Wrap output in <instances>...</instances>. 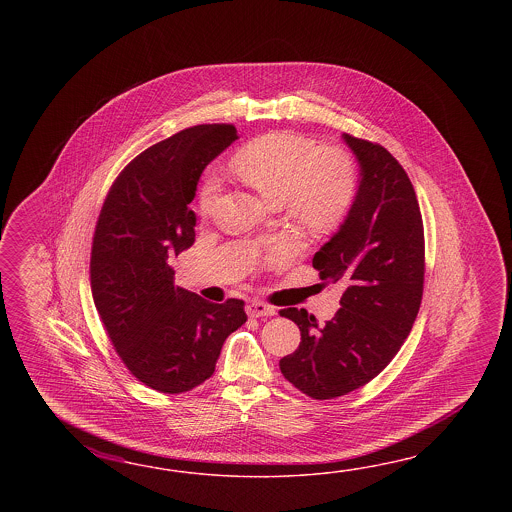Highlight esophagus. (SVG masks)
I'll list each match as a JSON object with an SVG mask.
<instances>
[{
    "mask_svg": "<svg viewBox=\"0 0 512 512\" xmlns=\"http://www.w3.org/2000/svg\"><path fill=\"white\" fill-rule=\"evenodd\" d=\"M247 315L252 318H261V316H272L276 315V309L269 304H263V302H252L247 305Z\"/></svg>",
    "mask_w": 512,
    "mask_h": 512,
    "instance_id": "esophagus-1",
    "label": "esophagus"
}]
</instances>
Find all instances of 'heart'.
Wrapping results in <instances>:
<instances>
[{"instance_id": "b5f03b06", "label": "heart", "mask_w": 512, "mask_h": 512, "mask_svg": "<svg viewBox=\"0 0 512 512\" xmlns=\"http://www.w3.org/2000/svg\"><path fill=\"white\" fill-rule=\"evenodd\" d=\"M230 175L256 190L265 203L285 205L294 227L309 236L331 234L346 221L357 183L348 157L340 150H316L302 135L280 131L247 144L229 163ZM219 188L208 179L199 192V212L208 216Z\"/></svg>"}]
</instances>
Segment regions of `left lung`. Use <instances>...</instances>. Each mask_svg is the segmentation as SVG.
Instances as JSON below:
<instances>
[{
  "mask_svg": "<svg viewBox=\"0 0 512 512\" xmlns=\"http://www.w3.org/2000/svg\"><path fill=\"white\" fill-rule=\"evenodd\" d=\"M342 137L359 161V190L313 258L322 280L346 285L340 309L324 326L305 309L280 311L302 333L280 370L318 401L357 390L392 362L412 331L425 282L423 218L403 166L381 144Z\"/></svg>",
  "mask_w": 512,
  "mask_h": 512,
  "instance_id": "1",
  "label": "left lung"
}]
</instances>
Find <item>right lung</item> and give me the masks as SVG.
Masks as SVG:
<instances>
[{"instance_id": "add662e5", "label": "right lung", "mask_w": 512, "mask_h": 512, "mask_svg": "<svg viewBox=\"0 0 512 512\" xmlns=\"http://www.w3.org/2000/svg\"><path fill=\"white\" fill-rule=\"evenodd\" d=\"M238 139L232 124H201L137 155L115 179L91 247V291L126 368L161 393L212 377L223 342L247 322L243 300L212 304L174 283L172 261L196 241L197 181Z\"/></svg>"}]
</instances>
